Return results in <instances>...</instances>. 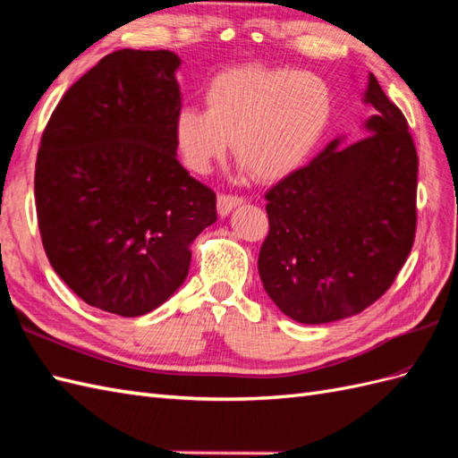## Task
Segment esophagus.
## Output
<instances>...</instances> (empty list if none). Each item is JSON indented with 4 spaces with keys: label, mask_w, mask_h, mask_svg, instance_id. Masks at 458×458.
I'll return each mask as SVG.
<instances>
[{
    "label": "esophagus",
    "mask_w": 458,
    "mask_h": 458,
    "mask_svg": "<svg viewBox=\"0 0 458 458\" xmlns=\"http://www.w3.org/2000/svg\"><path fill=\"white\" fill-rule=\"evenodd\" d=\"M216 203H218V213H220L222 216H226L233 207H238V205H242V203H243V199H242L240 195L220 193V195H218V199H216Z\"/></svg>",
    "instance_id": "34e87169"
}]
</instances>
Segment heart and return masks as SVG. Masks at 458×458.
Listing matches in <instances>:
<instances>
[{
    "instance_id": "heart-1",
    "label": "heart",
    "mask_w": 458,
    "mask_h": 458,
    "mask_svg": "<svg viewBox=\"0 0 458 458\" xmlns=\"http://www.w3.org/2000/svg\"><path fill=\"white\" fill-rule=\"evenodd\" d=\"M205 112L182 108L175 145L187 168L207 174L225 158L228 140L257 180H278L300 168L319 145L333 114V92L321 77L283 67H236L205 89Z\"/></svg>"
}]
</instances>
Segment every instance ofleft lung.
I'll use <instances>...</instances> for the list:
<instances>
[{
    "mask_svg": "<svg viewBox=\"0 0 458 458\" xmlns=\"http://www.w3.org/2000/svg\"><path fill=\"white\" fill-rule=\"evenodd\" d=\"M368 133L335 139L265 193L259 276L278 310L319 325L361 313L391 288L414 245L418 155L401 108L369 75Z\"/></svg>",
    "mask_w": 458,
    "mask_h": 458,
    "instance_id": "8db88e82",
    "label": "left lung"
}]
</instances>
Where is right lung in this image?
Listing matches in <instances>:
<instances>
[{
	"label": "right lung",
	"mask_w": 458,
	"mask_h": 458,
	"mask_svg": "<svg viewBox=\"0 0 458 458\" xmlns=\"http://www.w3.org/2000/svg\"><path fill=\"white\" fill-rule=\"evenodd\" d=\"M168 50H117L67 89L34 170L38 230L54 271L89 306L137 318L190 273L216 220L215 191L175 158L182 110Z\"/></svg>",
	"instance_id": "add662e5"
}]
</instances>
